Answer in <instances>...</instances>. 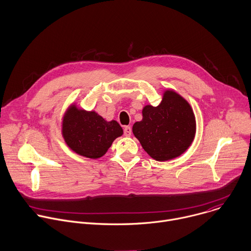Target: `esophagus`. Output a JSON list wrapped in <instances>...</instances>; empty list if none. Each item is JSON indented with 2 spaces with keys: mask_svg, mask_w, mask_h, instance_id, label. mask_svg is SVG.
<instances>
[{
  "mask_svg": "<svg viewBox=\"0 0 251 251\" xmlns=\"http://www.w3.org/2000/svg\"><path fill=\"white\" fill-rule=\"evenodd\" d=\"M123 131H124V135H125L126 137H129V136H131V134H132V129H131L130 126H125Z\"/></svg>",
  "mask_w": 251,
  "mask_h": 251,
  "instance_id": "esophagus-1",
  "label": "esophagus"
}]
</instances>
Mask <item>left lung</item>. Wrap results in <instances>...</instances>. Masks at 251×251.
Masks as SVG:
<instances>
[{"mask_svg": "<svg viewBox=\"0 0 251 251\" xmlns=\"http://www.w3.org/2000/svg\"><path fill=\"white\" fill-rule=\"evenodd\" d=\"M195 116L189 103L173 91H166L159 105H147L133 134L155 160L163 161L183 153L194 140Z\"/></svg>", "mask_w": 251, "mask_h": 251, "instance_id": "8db88e82", "label": "left lung"}]
</instances>
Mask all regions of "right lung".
Instances as JSON below:
<instances>
[{
  "label": "right lung",
  "instance_id": "add662e5",
  "mask_svg": "<svg viewBox=\"0 0 251 251\" xmlns=\"http://www.w3.org/2000/svg\"><path fill=\"white\" fill-rule=\"evenodd\" d=\"M62 133L65 142L75 152L99 158L123 134V130L114 120L107 122L95 111L88 112L73 105L64 116Z\"/></svg>",
  "mask_w": 251,
  "mask_h": 251
}]
</instances>
